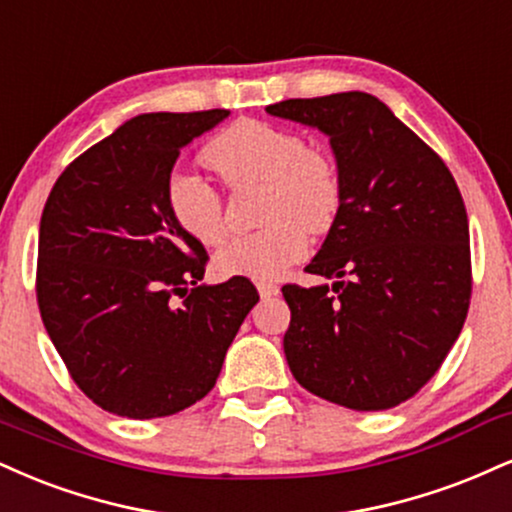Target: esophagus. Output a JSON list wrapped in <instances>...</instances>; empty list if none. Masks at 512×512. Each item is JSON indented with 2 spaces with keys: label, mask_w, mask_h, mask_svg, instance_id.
<instances>
[{
  "label": "esophagus",
  "mask_w": 512,
  "mask_h": 512,
  "mask_svg": "<svg viewBox=\"0 0 512 512\" xmlns=\"http://www.w3.org/2000/svg\"><path fill=\"white\" fill-rule=\"evenodd\" d=\"M257 291H260L262 298H274V295H279V286L272 281H262L257 283Z\"/></svg>",
  "instance_id": "obj_1"
}]
</instances>
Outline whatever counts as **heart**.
Wrapping results in <instances>:
<instances>
[{
  "label": "heart",
  "mask_w": 512,
  "mask_h": 512,
  "mask_svg": "<svg viewBox=\"0 0 512 512\" xmlns=\"http://www.w3.org/2000/svg\"><path fill=\"white\" fill-rule=\"evenodd\" d=\"M205 162L233 188L262 183L267 229L233 236L221 245L214 267L221 276L269 281L310 250L307 231H326L341 207V174L326 152L307 147L300 133L243 119L205 147ZM166 205L188 236L212 245L226 233L224 200L205 178L174 171L166 181Z\"/></svg>",
  "instance_id": "heart-1"
}]
</instances>
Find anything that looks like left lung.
I'll return each instance as SVG.
<instances>
[{"label": "left lung", "instance_id": "1", "mask_svg": "<svg viewBox=\"0 0 512 512\" xmlns=\"http://www.w3.org/2000/svg\"><path fill=\"white\" fill-rule=\"evenodd\" d=\"M329 135L341 207L305 272L288 283L283 353L298 384L350 410H389L446 360L472 293L463 195L441 157L367 92L269 104Z\"/></svg>", "mask_w": 512, "mask_h": 512}]
</instances>
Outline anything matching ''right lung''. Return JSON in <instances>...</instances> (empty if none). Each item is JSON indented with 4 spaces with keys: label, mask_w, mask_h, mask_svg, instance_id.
<instances>
[{
    "label": "right lung",
    "mask_w": 512,
    "mask_h": 512,
    "mask_svg": "<svg viewBox=\"0 0 512 512\" xmlns=\"http://www.w3.org/2000/svg\"><path fill=\"white\" fill-rule=\"evenodd\" d=\"M229 114L135 116L73 159L42 209V322L78 389L119 417H166L205 398L260 300L240 276L200 283L207 252L166 205L181 147Z\"/></svg>",
    "instance_id": "obj_1"
}]
</instances>
